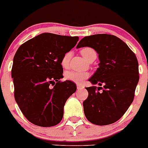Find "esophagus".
I'll return each instance as SVG.
<instances>
[{
	"label": "esophagus",
	"instance_id": "1",
	"mask_svg": "<svg viewBox=\"0 0 148 148\" xmlns=\"http://www.w3.org/2000/svg\"><path fill=\"white\" fill-rule=\"evenodd\" d=\"M77 88L78 90H81V89H83V86H81L80 84H77Z\"/></svg>",
	"mask_w": 148,
	"mask_h": 148
}]
</instances>
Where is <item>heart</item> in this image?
I'll return each instance as SVG.
<instances>
[{"instance_id":"obj_1","label":"heart","mask_w":148,"mask_h":148,"mask_svg":"<svg viewBox=\"0 0 148 148\" xmlns=\"http://www.w3.org/2000/svg\"><path fill=\"white\" fill-rule=\"evenodd\" d=\"M80 53L82 56L84 57L87 61L92 58L93 56H97L96 51L94 49L91 48V47H83L80 51ZM71 52L65 53V54L62 56L60 61L61 65L62 68L66 69L67 67L69 66V62L71 60ZM88 77V73L85 72V71H66L65 74V78L68 80L72 81L74 83H80L84 80L86 78Z\"/></svg>"}]
</instances>
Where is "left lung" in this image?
<instances>
[{"instance_id": "obj_1", "label": "left lung", "mask_w": 148, "mask_h": 148, "mask_svg": "<svg viewBox=\"0 0 148 148\" xmlns=\"http://www.w3.org/2000/svg\"><path fill=\"white\" fill-rule=\"evenodd\" d=\"M83 47L95 49L100 60L99 68L88 79L100 87L86 88L88 96L83 103L84 114L88 121L96 125L113 124L133 101L139 79L138 60L125 42L110 34L84 37L77 48ZM101 89L103 92H100Z\"/></svg>"}]
</instances>
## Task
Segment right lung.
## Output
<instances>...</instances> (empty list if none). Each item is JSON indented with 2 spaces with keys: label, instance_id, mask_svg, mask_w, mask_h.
<instances>
[{
  "label": "right lung",
  "instance_id": "add662e5",
  "mask_svg": "<svg viewBox=\"0 0 148 148\" xmlns=\"http://www.w3.org/2000/svg\"><path fill=\"white\" fill-rule=\"evenodd\" d=\"M78 39V36L42 33L24 42L15 53L12 68L14 96L32 124L47 127L62 119L65 102L77 86L70 80H60L63 77L60 61Z\"/></svg>",
  "mask_w": 148,
  "mask_h": 148
}]
</instances>
